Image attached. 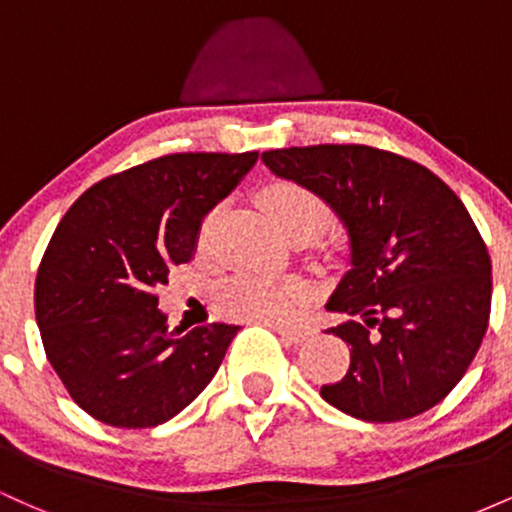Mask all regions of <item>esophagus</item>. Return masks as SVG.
Here are the masks:
<instances>
[{"label":"esophagus","mask_w":512,"mask_h":512,"mask_svg":"<svg viewBox=\"0 0 512 512\" xmlns=\"http://www.w3.org/2000/svg\"><path fill=\"white\" fill-rule=\"evenodd\" d=\"M269 327H274V332L291 344H303L310 339V330H305V327H284V325H269Z\"/></svg>","instance_id":"1"}]
</instances>
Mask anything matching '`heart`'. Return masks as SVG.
<instances>
[{"mask_svg": "<svg viewBox=\"0 0 512 512\" xmlns=\"http://www.w3.org/2000/svg\"><path fill=\"white\" fill-rule=\"evenodd\" d=\"M276 233L293 226H313L320 231L330 219V209L308 187L296 182H272L257 197ZM305 298V289L296 281L272 284V281L236 276L216 291V305L223 315L255 322H284Z\"/></svg>", "mask_w": 512, "mask_h": 512, "instance_id": "1", "label": "heart"}]
</instances>
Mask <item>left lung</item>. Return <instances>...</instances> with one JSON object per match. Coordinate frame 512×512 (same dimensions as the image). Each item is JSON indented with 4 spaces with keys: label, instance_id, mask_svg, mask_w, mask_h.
Here are the masks:
<instances>
[{
    "label": "left lung",
    "instance_id": "left-lung-1",
    "mask_svg": "<svg viewBox=\"0 0 512 512\" xmlns=\"http://www.w3.org/2000/svg\"><path fill=\"white\" fill-rule=\"evenodd\" d=\"M262 161L330 204L349 236V272L327 301L346 320L327 334L351 346V363L322 399L370 424L443 402L491 313V257L460 197L421 163L363 144L291 146Z\"/></svg>",
    "mask_w": 512,
    "mask_h": 512
}]
</instances>
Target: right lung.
Segmentation results:
<instances>
[{
	"label": "right lung",
	"mask_w": 512,
	"mask_h": 512,
	"mask_svg": "<svg viewBox=\"0 0 512 512\" xmlns=\"http://www.w3.org/2000/svg\"><path fill=\"white\" fill-rule=\"evenodd\" d=\"M255 163L257 151L161 156L96 182L62 216L35 276V320L93 419L158 426L211 383L240 327L168 332L156 289L192 260L204 216Z\"/></svg>",
	"instance_id": "add662e5"
}]
</instances>
